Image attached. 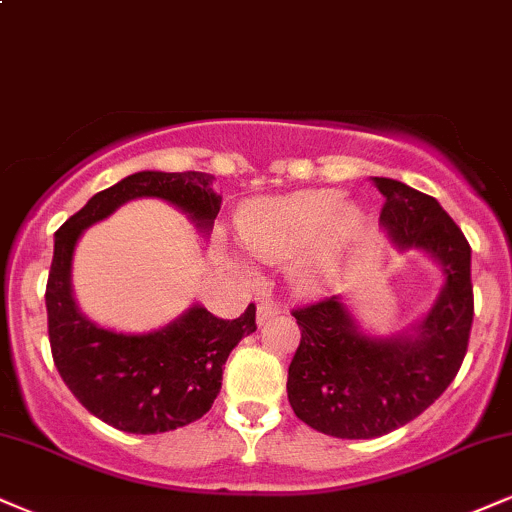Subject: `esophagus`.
I'll list each match as a JSON object with an SVG mask.
<instances>
[{
  "mask_svg": "<svg viewBox=\"0 0 512 512\" xmlns=\"http://www.w3.org/2000/svg\"><path fill=\"white\" fill-rule=\"evenodd\" d=\"M281 312H283V307L279 303H274V300L264 298V300H260V307H257V322L262 324L264 319L281 315Z\"/></svg>",
  "mask_w": 512,
  "mask_h": 512,
  "instance_id": "34e87169",
  "label": "esophagus"
}]
</instances>
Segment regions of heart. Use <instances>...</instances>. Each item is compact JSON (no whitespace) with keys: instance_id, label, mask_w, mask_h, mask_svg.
I'll list each match as a JSON object with an SVG mask.
<instances>
[{"instance_id":"obj_1","label":"heart","mask_w":512,"mask_h":512,"mask_svg":"<svg viewBox=\"0 0 512 512\" xmlns=\"http://www.w3.org/2000/svg\"><path fill=\"white\" fill-rule=\"evenodd\" d=\"M341 200L338 190L319 188L250 202L238 217L240 245L267 264L288 262L307 249L293 274L300 286L317 288L331 272L336 248L360 219L357 209Z\"/></svg>"}]
</instances>
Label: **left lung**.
<instances>
[{
    "label": "left lung",
    "mask_w": 512,
    "mask_h": 512,
    "mask_svg": "<svg viewBox=\"0 0 512 512\" xmlns=\"http://www.w3.org/2000/svg\"><path fill=\"white\" fill-rule=\"evenodd\" d=\"M374 183L386 197L381 224L398 245L436 257L446 286L415 336H362L336 295L291 312L300 343L288 367V400L300 420L336 439H374L422 415L458 374L472 329L463 231L432 195L393 178Z\"/></svg>",
    "instance_id": "8db88e82"
}]
</instances>
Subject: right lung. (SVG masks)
I'll return each mask as SVG.
<instances>
[{
  "instance_id": "add662e5",
  "label": "right lung",
  "mask_w": 512,
  "mask_h": 512,
  "mask_svg": "<svg viewBox=\"0 0 512 512\" xmlns=\"http://www.w3.org/2000/svg\"><path fill=\"white\" fill-rule=\"evenodd\" d=\"M202 171H140L92 195L54 233L45 303L54 365L85 410L128 434H159L200 420L221 389L224 365L240 338L257 329L255 303L236 319L190 307L157 334L126 336L100 329L78 312L71 295V255L83 229L133 197H162L202 229L219 214L221 197Z\"/></svg>"
}]
</instances>
